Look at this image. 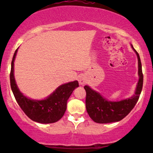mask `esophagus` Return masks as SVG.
Wrapping results in <instances>:
<instances>
[{"mask_svg": "<svg viewBox=\"0 0 153 153\" xmlns=\"http://www.w3.org/2000/svg\"><path fill=\"white\" fill-rule=\"evenodd\" d=\"M79 82L81 85L84 84V83H85V79L84 77H80V78H79Z\"/></svg>", "mask_w": 153, "mask_h": 153, "instance_id": "esophagus-1", "label": "esophagus"}]
</instances>
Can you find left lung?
I'll return each mask as SVG.
<instances>
[{
	"instance_id": "left-lung-1",
	"label": "left lung",
	"mask_w": 153,
	"mask_h": 153,
	"mask_svg": "<svg viewBox=\"0 0 153 153\" xmlns=\"http://www.w3.org/2000/svg\"><path fill=\"white\" fill-rule=\"evenodd\" d=\"M132 48L137 55L139 76L135 95L133 97L119 102H111L102 97L100 93L93 91L88 85L84 86L86 92V111L91 118L95 123H109L121 120L129 114L139 100L143 88V75L139 53L133 47Z\"/></svg>"
}]
</instances>
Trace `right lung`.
Here are the masks:
<instances>
[{
  "label": "right lung",
  "mask_w": 153,
  "mask_h": 153,
  "mask_svg": "<svg viewBox=\"0 0 153 153\" xmlns=\"http://www.w3.org/2000/svg\"><path fill=\"white\" fill-rule=\"evenodd\" d=\"M18 49L12 58L10 79V85L16 101L27 116L39 123L57 122L63 116L67 108V102L74 88L79 86L77 81L60 85L47 99L33 100L26 97L19 91L14 76V61Z\"/></svg>",
  "instance_id": "obj_1"
}]
</instances>
